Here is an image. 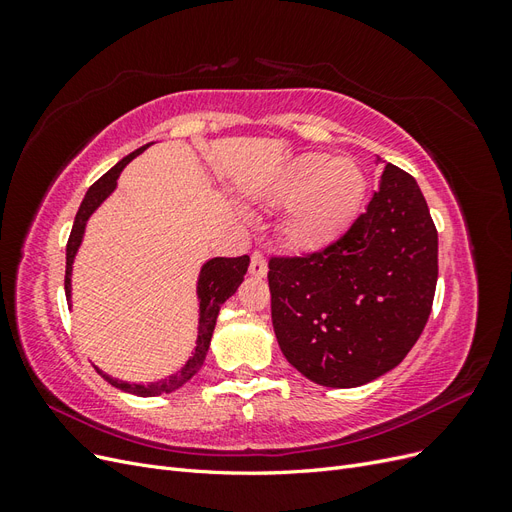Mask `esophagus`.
Segmentation results:
<instances>
[{
	"instance_id": "esophagus-1",
	"label": "esophagus",
	"mask_w": 512,
	"mask_h": 512,
	"mask_svg": "<svg viewBox=\"0 0 512 512\" xmlns=\"http://www.w3.org/2000/svg\"><path fill=\"white\" fill-rule=\"evenodd\" d=\"M250 275H254V277H265L267 275V262H265V258H262L260 254H252Z\"/></svg>"
}]
</instances>
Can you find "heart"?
I'll return each mask as SVG.
<instances>
[{"instance_id":"1","label":"heart","mask_w":512,"mask_h":512,"mask_svg":"<svg viewBox=\"0 0 512 512\" xmlns=\"http://www.w3.org/2000/svg\"><path fill=\"white\" fill-rule=\"evenodd\" d=\"M367 196V175L350 156L303 153L284 166L267 190L277 207H288L280 239L294 254H318L342 239L359 218Z\"/></svg>"}]
</instances>
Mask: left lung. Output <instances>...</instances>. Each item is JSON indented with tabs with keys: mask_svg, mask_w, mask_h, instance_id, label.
Segmentation results:
<instances>
[{
	"mask_svg": "<svg viewBox=\"0 0 512 512\" xmlns=\"http://www.w3.org/2000/svg\"><path fill=\"white\" fill-rule=\"evenodd\" d=\"M267 277L273 331L294 369L331 389L384 376L421 337L438 282V232L416 179L389 164L342 239L273 258Z\"/></svg>",
	"mask_w": 512,
	"mask_h": 512,
	"instance_id": "1",
	"label": "left lung"
}]
</instances>
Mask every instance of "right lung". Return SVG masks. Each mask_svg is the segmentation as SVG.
<instances>
[{
    "label": "right lung",
    "instance_id": "1",
    "mask_svg": "<svg viewBox=\"0 0 512 512\" xmlns=\"http://www.w3.org/2000/svg\"><path fill=\"white\" fill-rule=\"evenodd\" d=\"M149 145H153V143H149ZM149 145L138 147L136 151L130 153V156L119 160L111 170H108V173H104L87 190L79 211H76L68 247H66V299H68L70 307H72V267H74L76 254H79L81 245H83L87 222L91 215H94L102 207L104 200L117 190V179L121 175V170L126 168L136 156H141V153ZM247 267H250V256L209 258L203 262V267H200V271H198V280H196V301H198L196 348H194L190 359L185 361V365L177 371V374L168 376L164 380H158V382H149V384H136V382L132 384L126 380H119V378L104 374L100 367H96L98 374L108 384H113L115 389H119L123 393H132L136 397H158V395H166V393H173V391L181 389V386L188 380H192V376L198 374L200 367H203L209 344H211V337H213L215 322H218V316H220V307L232 297V294L237 292V288L241 286L243 277L247 273Z\"/></svg>",
    "mask_w": 512,
    "mask_h": 512
}]
</instances>
